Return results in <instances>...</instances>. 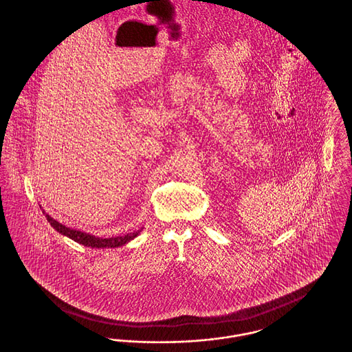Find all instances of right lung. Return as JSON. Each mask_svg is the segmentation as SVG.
Instances as JSON below:
<instances>
[{
	"label": "right lung",
	"mask_w": 352,
	"mask_h": 352,
	"mask_svg": "<svg viewBox=\"0 0 352 352\" xmlns=\"http://www.w3.org/2000/svg\"><path fill=\"white\" fill-rule=\"evenodd\" d=\"M42 212L45 214V217L47 218V221L50 223L51 227L58 231L59 234L63 236H67L71 240L82 244L84 247H91V248H99V250H104V248H118V247H122L125 244H128L131 240H133L134 237H137L138 234H141V230L135 231V232H131V234H122V236H116V237H99L95 234H87L83 231L79 230H74L71 227H67L62 223H59L58 220L51 218L49 214H46L43 210Z\"/></svg>",
	"instance_id": "obj_1"
}]
</instances>
